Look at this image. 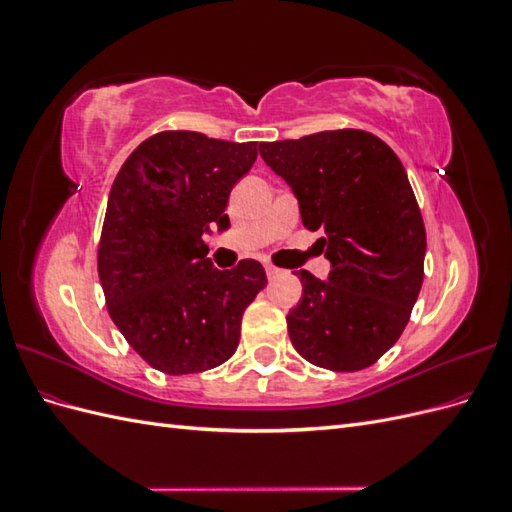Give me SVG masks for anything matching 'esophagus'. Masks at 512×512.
<instances>
[{
  "label": "esophagus",
  "instance_id": "esophagus-1",
  "mask_svg": "<svg viewBox=\"0 0 512 512\" xmlns=\"http://www.w3.org/2000/svg\"><path fill=\"white\" fill-rule=\"evenodd\" d=\"M265 271H267V277L269 280H275V277H280L284 271L282 269H277V267H273V265H267L265 267Z\"/></svg>",
  "mask_w": 512,
  "mask_h": 512
}]
</instances>
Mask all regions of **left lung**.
Instances as JSON below:
<instances>
[{"instance_id": "obj_1", "label": "left lung", "mask_w": 512, "mask_h": 512, "mask_svg": "<svg viewBox=\"0 0 512 512\" xmlns=\"http://www.w3.org/2000/svg\"><path fill=\"white\" fill-rule=\"evenodd\" d=\"M258 151L288 183L303 226L324 232L318 241L331 262L327 280L299 271L303 297L286 316L292 346L331 371L369 367L404 333L423 286L427 237L406 168L363 130Z\"/></svg>"}]
</instances>
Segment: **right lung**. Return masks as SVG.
Masks as SVG:
<instances>
[{
  "label": "right lung",
  "instance_id": "1",
  "mask_svg": "<svg viewBox=\"0 0 512 512\" xmlns=\"http://www.w3.org/2000/svg\"><path fill=\"white\" fill-rule=\"evenodd\" d=\"M254 162L256 143L170 130L138 145L113 181L98 275L108 314L153 369L196 374L239 346L267 275L258 260L215 269L203 237L230 226L228 194Z\"/></svg>",
  "mask_w": 512,
  "mask_h": 512
}]
</instances>
